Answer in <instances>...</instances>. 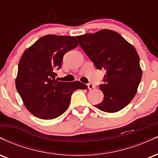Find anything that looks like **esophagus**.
<instances>
[{"mask_svg":"<svg viewBox=\"0 0 158 158\" xmlns=\"http://www.w3.org/2000/svg\"><path fill=\"white\" fill-rule=\"evenodd\" d=\"M88 89H89V90H92L93 88H94V86L92 84L89 83V84H88Z\"/></svg>","mask_w":158,"mask_h":158,"instance_id":"34e87169","label":"esophagus"}]
</instances>
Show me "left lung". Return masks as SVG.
Returning a JSON list of instances; mask_svg holds the SVG:
<instances>
[{
  "mask_svg": "<svg viewBox=\"0 0 158 158\" xmlns=\"http://www.w3.org/2000/svg\"><path fill=\"white\" fill-rule=\"evenodd\" d=\"M79 46L98 70H105L102 102L95 107L114 113L128 106L137 91L142 78L139 58L133 45L110 30L77 36Z\"/></svg>",
  "mask_w": 158,
  "mask_h": 158,
  "instance_id": "1",
  "label": "left lung"
}]
</instances>
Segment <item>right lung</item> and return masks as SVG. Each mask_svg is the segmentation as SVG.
Wrapping results in <instances>:
<instances>
[{
	"mask_svg": "<svg viewBox=\"0 0 158 158\" xmlns=\"http://www.w3.org/2000/svg\"><path fill=\"white\" fill-rule=\"evenodd\" d=\"M77 45L73 36L47 35L23 53L15 86L24 106L35 117L43 119L59 117L70 106L72 94L88 88L79 81L56 79L55 70L61 68L63 56Z\"/></svg>",
	"mask_w": 158,
	"mask_h": 158,
	"instance_id": "obj_1",
	"label": "right lung"
}]
</instances>
